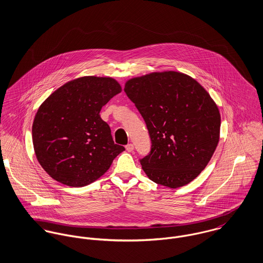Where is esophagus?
Here are the masks:
<instances>
[{
  "label": "esophagus",
  "instance_id": "obj_1",
  "mask_svg": "<svg viewBox=\"0 0 263 263\" xmlns=\"http://www.w3.org/2000/svg\"><path fill=\"white\" fill-rule=\"evenodd\" d=\"M134 149H135V147H134L133 144H128V145L125 146V150L127 151V152H133Z\"/></svg>",
  "mask_w": 263,
  "mask_h": 263
}]
</instances>
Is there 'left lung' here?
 Segmentation results:
<instances>
[{
  "label": "left lung",
  "mask_w": 263,
  "mask_h": 263,
  "mask_svg": "<svg viewBox=\"0 0 263 263\" xmlns=\"http://www.w3.org/2000/svg\"><path fill=\"white\" fill-rule=\"evenodd\" d=\"M124 92L144 117L152 141L141 160L152 181L184 186L212 159L220 140L221 114L208 91L190 76L153 72L125 82Z\"/></svg>",
  "instance_id": "1"
}]
</instances>
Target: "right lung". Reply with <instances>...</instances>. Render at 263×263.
I'll return each mask as SVG.
<instances>
[{
    "label": "right lung",
    "instance_id": "obj_1",
    "mask_svg": "<svg viewBox=\"0 0 263 263\" xmlns=\"http://www.w3.org/2000/svg\"><path fill=\"white\" fill-rule=\"evenodd\" d=\"M121 92L110 77L85 76L69 81L39 106L32 124L35 156L55 181L82 187L100 178L124 151L115 145L101 108Z\"/></svg>",
    "mask_w": 263,
    "mask_h": 263
}]
</instances>
